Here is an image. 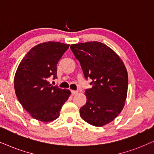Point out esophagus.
Masks as SVG:
<instances>
[{
  "instance_id": "esophagus-1",
  "label": "esophagus",
  "mask_w": 154,
  "mask_h": 154,
  "mask_svg": "<svg viewBox=\"0 0 154 154\" xmlns=\"http://www.w3.org/2000/svg\"><path fill=\"white\" fill-rule=\"evenodd\" d=\"M77 93H78V91H75V90H71V94L72 96H74V95L77 94Z\"/></svg>"
}]
</instances>
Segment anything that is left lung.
<instances>
[{
    "instance_id": "left-lung-1",
    "label": "left lung",
    "mask_w": 154,
    "mask_h": 154,
    "mask_svg": "<svg viewBox=\"0 0 154 154\" xmlns=\"http://www.w3.org/2000/svg\"><path fill=\"white\" fill-rule=\"evenodd\" d=\"M84 76L92 87L85 90L87 102L79 109L82 119L91 125L109 123L123 109L128 89V74L122 60L100 42L71 45Z\"/></svg>"
}]
</instances>
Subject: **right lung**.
Returning <instances> with one entry per match:
<instances>
[{"mask_svg": "<svg viewBox=\"0 0 154 154\" xmlns=\"http://www.w3.org/2000/svg\"><path fill=\"white\" fill-rule=\"evenodd\" d=\"M69 45L48 42L32 48L20 62L15 72L17 98L31 116L48 122L58 118L70 91L53 86L48 79L57 77V65Z\"/></svg>", "mask_w": 154, "mask_h": 154, "instance_id": "right-lung-1", "label": "right lung"}]
</instances>
